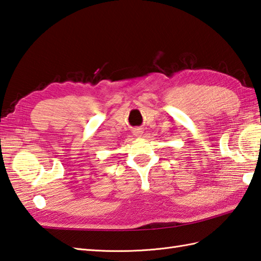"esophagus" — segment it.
Segmentation results:
<instances>
[{
    "label": "esophagus",
    "mask_w": 261,
    "mask_h": 261,
    "mask_svg": "<svg viewBox=\"0 0 261 261\" xmlns=\"http://www.w3.org/2000/svg\"><path fill=\"white\" fill-rule=\"evenodd\" d=\"M134 135H135L136 137H142V135H143V130H142V129H140V128L135 129V130H134Z\"/></svg>",
    "instance_id": "34e87169"
}]
</instances>
